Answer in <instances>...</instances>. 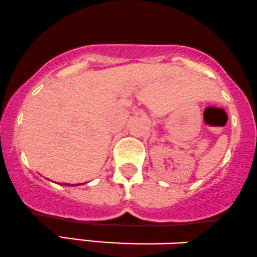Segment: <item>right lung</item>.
I'll return each mask as SVG.
<instances>
[{
    "label": "right lung",
    "instance_id": "add662e5",
    "mask_svg": "<svg viewBox=\"0 0 257 257\" xmlns=\"http://www.w3.org/2000/svg\"><path fill=\"white\" fill-rule=\"evenodd\" d=\"M66 185H67V184H66ZM68 185H69V184H68ZM71 186H73V185H71Z\"/></svg>",
    "mask_w": 257,
    "mask_h": 257
}]
</instances>
